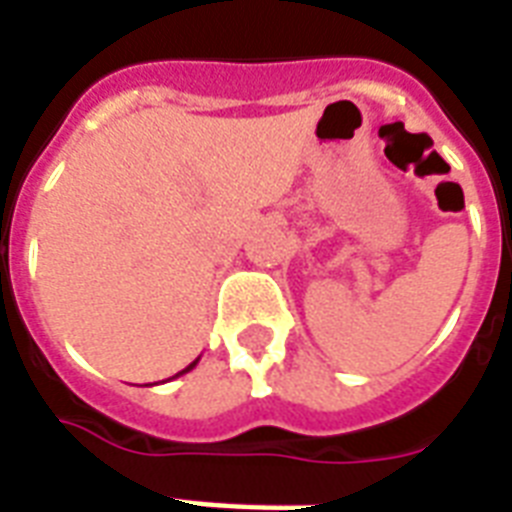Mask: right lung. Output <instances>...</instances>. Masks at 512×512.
<instances>
[{"mask_svg": "<svg viewBox=\"0 0 512 512\" xmlns=\"http://www.w3.org/2000/svg\"><path fill=\"white\" fill-rule=\"evenodd\" d=\"M196 364H199V358H196V361H191V364L185 366L183 372H177V374H175V377H180V374H185V372H191V369H193V366H196Z\"/></svg>", "mask_w": 512, "mask_h": 512, "instance_id": "1", "label": "right lung"}]
</instances>
